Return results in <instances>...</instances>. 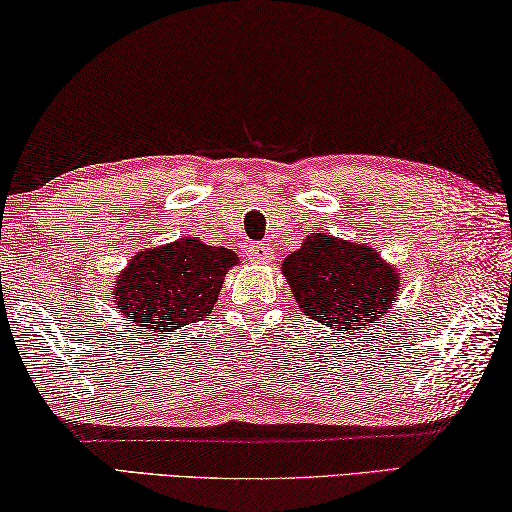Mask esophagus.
Segmentation results:
<instances>
[{
	"label": "esophagus",
	"instance_id": "1",
	"mask_svg": "<svg viewBox=\"0 0 512 512\" xmlns=\"http://www.w3.org/2000/svg\"><path fill=\"white\" fill-rule=\"evenodd\" d=\"M251 258H254L256 263H263V265L272 263V249L267 245H254L251 247Z\"/></svg>",
	"mask_w": 512,
	"mask_h": 512
}]
</instances>
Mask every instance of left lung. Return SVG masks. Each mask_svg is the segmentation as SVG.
I'll use <instances>...</instances> for the list:
<instances>
[{"label":"left lung","instance_id":"1","mask_svg":"<svg viewBox=\"0 0 512 512\" xmlns=\"http://www.w3.org/2000/svg\"><path fill=\"white\" fill-rule=\"evenodd\" d=\"M281 272L303 315L344 335L382 324L402 290L400 272L378 249L328 233L303 238Z\"/></svg>","mask_w":512,"mask_h":512}]
</instances>
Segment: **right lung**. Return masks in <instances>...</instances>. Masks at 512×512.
<instances>
[{"label":"right lung","mask_w":512,"mask_h":512,"mask_svg":"<svg viewBox=\"0 0 512 512\" xmlns=\"http://www.w3.org/2000/svg\"><path fill=\"white\" fill-rule=\"evenodd\" d=\"M238 261L236 251L188 236L141 249L112 283L114 308L143 333L170 335L211 317L224 276Z\"/></svg>","instance_id":"right-lung-1"}]
</instances>
